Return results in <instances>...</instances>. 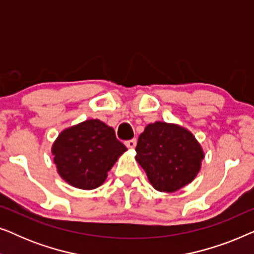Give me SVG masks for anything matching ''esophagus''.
Here are the masks:
<instances>
[{"label":"esophagus","mask_w":254,"mask_h":254,"mask_svg":"<svg viewBox=\"0 0 254 254\" xmlns=\"http://www.w3.org/2000/svg\"><path fill=\"white\" fill-rule=\"evenodd\" d=\"M126 147L128 149H134L135 147H136V140L135 138H133V140H129V141H126Z\"/></svg>","instance_id":"esophagus-1"}]
</instances>
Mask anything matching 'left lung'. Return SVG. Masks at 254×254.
Wrapping results in <instances>:
<instances>
[{"label":"left lung","instance_id":"obj_1","mask_svg":"<svg viewBox=\"0 0 254 254\" xmlns=\"http://www.w3.org/2000/svg\"><path fill=\"white\" fill-rule=\"evenodd\" d=\"M135 150V159L147 173L149 183L166 193L192 183L204 158L203 149L192 131L163 121L145 126Z\"/></svg>","mask_w":254,"mask_h":254}]
</instances>
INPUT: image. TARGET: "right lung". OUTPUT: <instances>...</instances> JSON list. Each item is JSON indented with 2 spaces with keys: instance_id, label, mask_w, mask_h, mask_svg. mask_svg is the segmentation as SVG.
Wrapping results in <instances>:
<instances>
[{
  "instance_id": "add662e5",
  "label": "right lung",
  "mask_w": 254,
  "mask_h": 254,
  "mask_svg": "<svg viewBox=\"0 0 254 254\" xmlns=\"http://www.w3.org/2000/svg\"><path fill=\"white\" fill-rule=\"evenodd\" d=\"M127 148L117 140L112 127L98 119H89L65 128L52 145L59 176L79 190L103 185Z\"/></svg>"
}]
</instances>
